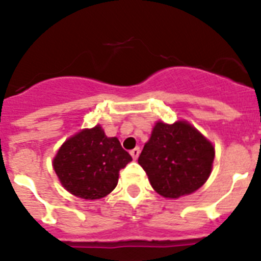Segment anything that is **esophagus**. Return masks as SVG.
<instances>
[{"label": "esophagus", "mask_w": 261, "mask_h": 261, "mask_svg": "<svg viewBox=\"0 0 261 261\" xmlns=\"http://www.w3.org/2000/svg\"><path fill=\"white\" fill-rule=\"evenodd\" d=\"M140 147H136V149H133V150H130V155H132V158L135 159H137L138 158V155H140Z\"/></svg>", "instance_id": "34e87169"}]
</instances>
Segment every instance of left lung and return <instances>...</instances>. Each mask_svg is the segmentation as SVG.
I'll return each mask as SVG.
<instances>
[{"instance_id": "8db88e82", "label": "left lung", "mask_w": 261, "mask_h": 261, "mask_svg": "<svg viewBox=\"0 0 261 261\" xmlns=\"http://www.w3.org/2000/svg\"><path fill=\"white\" fill-rule=\"evenodd\" d=\"M214 147L192 125L156 123L138 163L155 192L177 199L199 190L212 171Z\"/></svg>"}]
</instances>
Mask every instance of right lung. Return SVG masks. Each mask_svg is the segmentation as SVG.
<instances>
[{
	"label": "right lung",
	"mask_w": 261,
	"mask_h": 261,
	"mask_svg": "<svg viewBox=\"0 0 261 261\" xmlns=\"http://www.w3.org/2000/svg\"><path fill=\"white\" fill-rule=\"evenodd\" d=\"M132 161L116 137H107L99 125L69 138L53 159V168L65 190L85 200H96L114 191L119 171Z\"/></svg>",
	"instance_id": "right-lung-1"
}]
</instances>
